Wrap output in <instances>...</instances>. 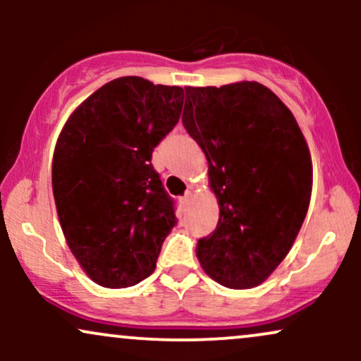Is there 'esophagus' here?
Instances as JSON below:
<instances>
[{
	"label": "esophagus",
	"instance_id": "esophagus-1",
	"mask_svg": "<svg viewBox=\"0 0 361 361\" xmlns=\"http://www.w3.org/2000/svg\"><path fill=\"white\" fill-rule=\"evenodd\" d=\"M192 197H193V192H192V190H188V192H186L183 197H180V204L183 207L188 205V202L192 200Z\"/></svg>",
	"mask_w": 361,
	"mask_h": 361
}]
</instances>
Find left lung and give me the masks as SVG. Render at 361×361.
I'll return each instance as SVG.
<instances>
[{
    "label": "left lung",
    "mask_w": 361,
    "mask_h": 361,
    "mask_svg": "<svg viewBox=\"0 0 361 361\" xmlns=\"http://www.w3.org/2000/svg\"><path fill=\"white\" fill-rule=\"evenodd\" d=\"M183 126L209 161L219 222L197 258L227 288L263 283L288 255L307 214L312 161L299 123L256 81L185 88Z\"/></svg>",
    "instance_id": "left-lung-1"
}]
</instances>
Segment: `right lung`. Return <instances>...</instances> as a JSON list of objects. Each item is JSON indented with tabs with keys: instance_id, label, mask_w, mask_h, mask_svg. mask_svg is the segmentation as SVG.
I'll list each match as a JSON object with an SVG mask.
<instances>
[{
	"instance_id": "right-lung-1",
	"label": "right lung",
	"mask_w": 361,
	"mask_h": 361,
	"mask_svg": "<svg viewBox=\"0 0 361 361\" xmlns=\"http://www.w3.org/2000/svg\"><path fill=\"white\" fill-rule=\"evenodd\" d=\"M183 88L139 76L106 82L73 111L52 159V192L69 250L94 283L147 279L175 227V202L151 164L180 120Z\"/></svg>"
}]
</instances>
